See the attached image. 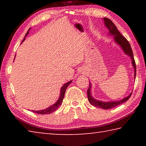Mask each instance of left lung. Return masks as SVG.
<instances>
[{"label":"left lung","mask_w":146,"mask_h":146,"mask_svg":"<svg viewBox=\"0 0 146 146\" xmlns=\"http://www.w3.org/2000/svg\"><path fill=\"white\" fill-rule=\"evenodd\" d=\"M103 21L104 22V25L108 29L109 33L108 35L114 36V41L115 43L119 46L123 51L125 55L129 56L131 59V63L133 68H134V79L135 80L136 77V64L134 60V56H133V51L131 47L129 42L127 40L124 36L122 35L118 30L117 29V26H116L114 23L111 21L110 19L108 18H103ZM91 84L90 83V87L87 90L88 92V100L90 102L91 105H93L95 107H98L102 109H104V110H108V109H111L113 108H115L120 104H122V103L126 102V101L129 99V97L131 95L132 92L130 93V95L127 97L123 98V99L118 100V101H108V102H104V101H100L94 98L92 95H91Z\"/></svg>","instance_id":"left-lung-1"}]
</instances>
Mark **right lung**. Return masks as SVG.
Returning <instances> with one entry per match:
<instances>
[{
	"mask_svg": "<svg viewBox=\"0 0 146 146\" xmlns=\"http://www.w3.org/2000/svg\"><path fill=\"white\" fill-rule=\"evenodd\" d=\"M30 29H31V28L29 29V30L26 33L25 36H24V40H23V42H22V43H23V42L24 41V40L26 39V36L29 34V30H30ZM71 82H72V80H70V81H69V82H68L67 83L64 84L62 86V87L61 89H60V96H59L58 99L57 100V101H56V102L55 104H53L52 106H49V108L44 109V110H39V111L31 110L32 111H33V113H37V114H41V115H42V114H50V113H53V111H55V110H57V109L59 108V106L61 105V104L62 103V100L64 99V95H65V92H66V89H67L68 86L70 85Z\"/></svg>",
	"mask_w": 146,
	"mask_h": 146,
	"instance_id": "1",
	"label": "right lung"
}]
</instances>
